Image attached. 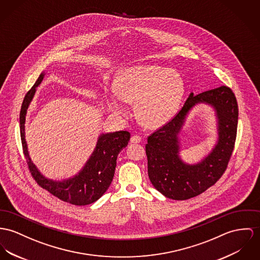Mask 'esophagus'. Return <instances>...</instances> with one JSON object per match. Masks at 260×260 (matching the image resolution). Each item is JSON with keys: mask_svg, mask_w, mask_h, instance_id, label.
<instances>
[{"mask_svg": "<svg viewBox=\"0 0 260 260\" xmlns=\"http://www.w3.org/2000/svg\"><path fill=\"white\" fill-rule=\"evenodd\" d=\"M140 141H141V138H140V136H133L131 138V142L132 143H140Z\"/></svg>", "mask_w": 260, "mask_h": 260, "instance_id": "34e87169", "label": "esophagus"}]
</instances>
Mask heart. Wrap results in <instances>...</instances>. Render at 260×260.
<instances>
[{"mask_svg":"<svg viewBox=\"0 0 260 260\" xmlns=\"http://www.w3.org/2000/svg\"><path fill=\"white\" fill-rule=\"evenodd\" d=\"M116 89L106 94L107 105L116 116L127 117L129 110L126 103L136 102V113L141 123L159 127L177 113L185 86L174 70L142 65L125 70L117 81Z\"/></svg>","mask_w":260,"mask_h":260,"instance_id":"b5f03b06","label":"heart"}]
</instances>
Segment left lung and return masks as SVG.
Instances as JSON below:
<instances>
[{
    "label": "left lung",
    "instance_id": "left-lung-1",
    "mask_svg": "<svg viewBox=\"0 0 260 260\" xmlns=\"http://www.w3.org/2000/svg\"><path fill=\"white\" fill-rule=\"evenodd\" d=\"M199 103L214 109L218 139L203 160L189 165L179 157V135L188 113ZM238 120V102L229 87L220 86L196 96L191 93L179 113L147 139V172L154 188L169 199L187 200L214 185L224 172L234 150Z\"/></svg>",
    "mask_w": 260,
    "mask_h": 260
}]
</instances>
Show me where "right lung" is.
<instances>
[{
	"instance_id": "obj_1",
	"label": "right lung",
	"mask_w": 260,
	"mask_h": 260,
	"mask_svg": "<svg viewBox=\"0 0 260 260\" xmlns=\"http://www.w3.org/2000/svg\"><path fill=\"white\" fill-rule=\"evenodd\" d=\"M45 73L42 72L32 88L26 93L20 109V138L29 171L40 186L60 200L75 206L92 204L100 199L110 187L114 178L118 155L127 145L131 134L125 131L102 134L91 156L76 175L60 181L46 178L29 156L24 132L27 109Z\"/></svg>"
}]
</instances>
